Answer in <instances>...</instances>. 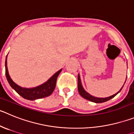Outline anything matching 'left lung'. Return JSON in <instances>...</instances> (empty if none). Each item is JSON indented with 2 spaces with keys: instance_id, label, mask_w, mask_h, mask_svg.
I'll list each match as a JSON object with an SVG mask.
<instances>
[{
  "instance_id": "8db88e82",
  "label": "left lung",
  "mask_w": 134,
  "mask_h": 134,
  "mask_svg": "<svg viewBox=\"0 0 134 134\" xmlns=\"http://www.w3.org/2000/svg\"><path fill=\"white\" fill-rule=\"evenodd\" d=\"M126 79H127V77H126ZM125 83H126V81H125ZM125 83H124V84H125ZM124 85H123L122 87L121 88V90H120V91H118V92H117L116 93L114 94L113 96H109V97H94V96L90 95L89 93H87L85 90H84V88L83 87V85H82V83H81V81L80 75H79V74H78V91H79V94H80V96H81V97H83V98L86 99L87 100H89V101H90V102H94V103H103V102H107V101H108V100L111 99H112L113 97H114L115 96H116L117 94L119 93L121 91V89L123 88Z\"/></svg>"
}]
</instances>
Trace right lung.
<instances>
[{"instance_id":"obj_1","label":"right lung","mask_w":134,"mask_h":134,"mask_svg":"<svg viewBox=\"0 0 134 134\" xmlns=\"http://www.w3.org/2000/svg\"><path fill=\"white\" fill-rule=\"evenodd\" d=\"M7 55L5 61V74L7 79L10 87L20 96H22L23 98L32 101V100L37 99L48 97L52 94L55 88L57 77L62 71V69L56 72L52 77H51L46 82H44V83L41 84V85L32 88L23 87L19 86L16 83H15L10 78L8 71V68H7Z\"/></svg>"}]
</instances>
